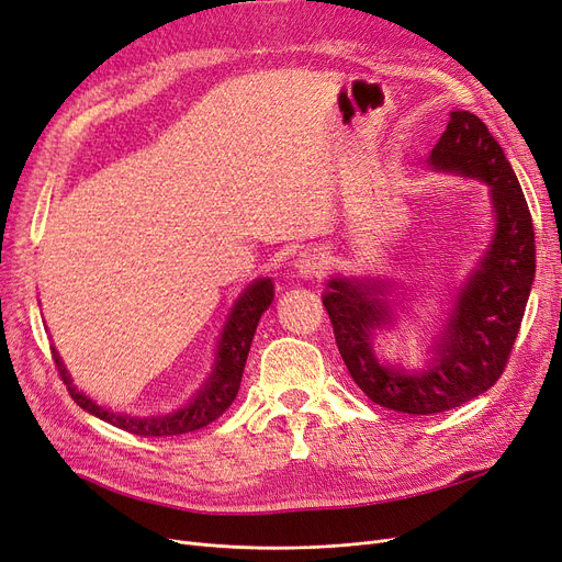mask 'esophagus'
Masks as SVG:
<instances>
[{
	"label": "esophagus",
	"mask_w": 562,
	"mask_h": 562,
	"mask_svg": "<svg viewBox=\"0 0 562 562\" xmlns=\"http://www.w3.org/2000/svg\"><path fill=\"white\" fill-rule=\"evenodd\" d=\"M297 269L307 277H321L323 271L328 269V255L323 250H316V248L304 250L297 258Z\"/></svg>",
	"instance_id": "obj_1"
}]
</instances>
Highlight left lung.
<instances>
[{
    "label": "left lung",
    "instance_id": "left-lung-1",
    "mask_svg": "<svg viewBox=\"0 0 562 562\" xmlns=\"http://www.w3.org/2000/svg\"><path fill=\"white\" fill-rule=\"evenodd\" d=\"M429 164L438 171L487 182L497 213L495 239L454 302L434 363L417 375L380 366L370 337L391 316L389 304L378 297V285L333 279L323 297L353 382L372 403L407 415L452 411L485 394L502 378L535 281L532 215L512 164L481 119L464 110L450 112Z\"/></svg>",
    "mask_w": 562,
    "mask_h": 562
}]
</instances>
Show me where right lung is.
I'll list each match as a JSON object with an SVG mask.
<instances>
[{
  "mask_svg": "<svg viewBox=\"0 0 562 562\" xmlns=\"http://www.w3.org/2000/svg\"><path fill=\"white\" fill-rule=\"evenodd\" d=\"M274 300V285H271L269 279L255 281L248 291L241 295V300L234 304L232 316L227 321V326L223 330V339H220V349H217V366L213 370V375L209 378L206 386L199 391V396L182 407V411L173 415H164V417H128V415H116L105 411V407L95 405L91 398H87L75 386H70V396L75 403L83 411L110 422L112 427L124 429L135 436H178L187 431H196L206 424L215 422L220 415H223L232 401L239 394L241 386V375L246 368V359L250 351V342L255 328H258V321L265 314V310ZM54 361L58 366L60 378L65 384H70V375L60 363V356L54 349Z\"/></svg>",
  "mask_w": 562,
  "mask_h": 562,
  "instance_id": "obj_1",
  "label": "right lung"
}]
</instances>
